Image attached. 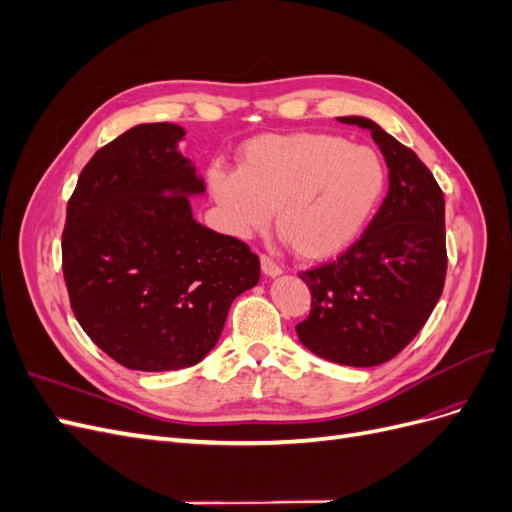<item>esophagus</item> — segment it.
Masks as SVG:
<instances>
[{"label": "esophagus", "instance_id": "esophagus-1", "mask_svg": "<svg viewBox=\"0 0 512 512\" xmlns=\"http://www.w3.org/2000/svg\"><path fill=\"white\" fill-rule=\"evenodd\" d=\"M260 267H262V273L269 275V277H275V275L282 273V267L277 265V262L271 256H267V254L260 256Z\"/></svg>", "mask_w": 512, "mask_h": 512}]
</instances>
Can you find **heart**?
<instances>
[{
  "label": "heart",
  "mask_w": 512,
  "mask_h": 512,
  "mask_svg": "<svg viewBox=\"0 0 512 512\" xmlns=\"http://www.w3.org/2000/svg\"><path fill=\"white\" fill-rule=\"evenodd\" d=\"M209 188L232 232L267 228L309 260L342 254L378 209L386 168L378 153L335 134H267L247 143L239 170L213 166Z\"/></svg>",
  "instance_id": "heart-1"
}]
</instances>
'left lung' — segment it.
<instances>
[{"instance_id":"8db88e82","label":"left lung","mask_w":512,"mask_h":512,"mask_svg":"<svg viewBox=\"0 0 512 512\" xmlns=\"http://www.w3.org/2000/svg\"><path fill=\"white\" fill-rule=\"evenodd\" d=\"M339 121L371 132L389 166V194L359 241L299 273L312 309L297 335L331 363L374 367L412 342L444 290V194L416 153L374 121Z\"/></svg>"}]
</instances>
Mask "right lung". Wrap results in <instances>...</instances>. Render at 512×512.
Returning <instances> with one entry per match:
<instances>
[{
  "mask_svg": "<svg viewBox=\"0 0 512 512\" xmlns=\"http://www.w3.org/2000/svg\"><path fill=\"white\" fill-rule=\"evenodd\" d=\"M183 130L143 123L94 153L68 200L61 269L70 307L102 352L128 369L203 361L230 303L258 284L245 241L194 222L205 190L175 149Z\"/></svg>",
  "mask_w": 512,
  "mask_h": 512,
  "instance_id": "right-lung-1",
  "label": "right lung"
}]
</instances>
